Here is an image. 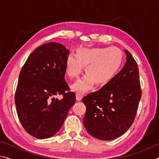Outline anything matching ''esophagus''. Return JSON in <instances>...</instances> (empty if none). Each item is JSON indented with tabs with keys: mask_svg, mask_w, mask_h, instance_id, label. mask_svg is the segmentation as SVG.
Here are the masks:
<instances>
[{
	"mask_svg": "<svg viewBox=\"0 0 159 159\" xmlns=\"http://www.w3.org/2000/svg\"><path fill=\"white\" fill-rule=\"evenodd\" d=\"M83 95L82 94H80V93H77L76 94V100L77 101H80L81 100V99L83 98Z\"/></svg>",
	"mask_w": 159,
	"mask_h": 159,
	"instance_id": "34e87169",
	"label": "esophagus"
}]
</instances>
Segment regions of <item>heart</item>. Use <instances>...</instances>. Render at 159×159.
<instances>
[{
    "label": "heart",
    "mask_w": 159,
    "mask_h": 159,
    "mask_svg": "<svg viewBox=\"0 0 159 159\" xmlns=\"http://www.w3.org/2000/svg\"><path fill=\"white\" fill-rule=\"evenodd\" d=\"M123 59L122 51L116 47L80 48L77 55L69 54L65 62L67 75L71 79L78 77L83 65L87 73L72 85V89L83 93L91 89L94 82L98 85L107 84L119 70Z\"/></svg>",
    "instance_id": "b5f03b06"
}]
</instances>
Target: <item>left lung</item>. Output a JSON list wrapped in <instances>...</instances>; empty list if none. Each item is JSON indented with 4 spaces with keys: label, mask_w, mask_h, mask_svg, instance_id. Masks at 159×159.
<instances>
[{
    "label": "left lung",
    "mask_w": 159,
    "mask_h": 159,
    "mask_svg": "<svg viewBox=\"0 0 159 159\" xmlns=\"http://www.w3.org/2000/svg\"><path fill=\"white\" fill-rule=\"evenodd\" d=\"M123 68L109 83L83 98L86 112L83 120L90 135L101 140L121 136L133 124L142 90L139 69L130 52L125 50Z\"/></svg>",
    "instance_id": "left-lung-1"
}]
</instances>
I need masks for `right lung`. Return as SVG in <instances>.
<instances>
[{
	"label": "right lung",
	"mask_w": 159,
	"mask_h": 159,
	"mask_svg": "<svg viewBox=\"0 0 159 159\" xmlns=\"http://www.w3.org/2000/svg\"><path fill=\"white\" fill-rule=\"evenodd\" d=\"M69 55L64 45L48 43L32 52L21 70L16 109L21 125L34 138L45 139L57 133L76 102L64 79ZM59 94L62 99L55 98Z\"/></svg>",
	"instance_id": "right-lung-1"
}]
</instances>
